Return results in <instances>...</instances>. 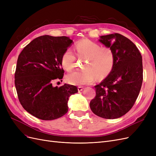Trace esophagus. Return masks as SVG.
<instances>
[{
  "mask_svg": "<svg viewBox=\"0 0 156 156\" xmlns=\"http://www.w3.org/2000/svg\"><path fill=\"white\" fill-rule=\"evenodd\" d=\"M83 89H84V88H83V87H78V91H79V92L82 91Z\"/></svg>",
  "mask_w": 156,
  "mask_h": 156,
  "instance_id": "1",
  "label": "esophagus"
}]
</instances>
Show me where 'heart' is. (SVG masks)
Masks as SVG:
<instances>
[{"instance_id":"obj_1","label":"heart","mask_w":156,"mask_h":156,"mask_svg":"<svg viewBox=\"0 0 156 156\" xmlns=\"http://www.w3.org/2000/svg\"><path fill=\"white\" fill-rule=\"evenodd\" d=\"M79 58L85 59L84 69L67 75L66 81L73 85H84L98 79H103L109 75L114 68L115 55L111 48L101 47L100 44L88 39L77 41L75 47ZM76 56L72 49H67L61 56V64L64 69L71 71L75 66Z\"/></svg>"}]
</instances>
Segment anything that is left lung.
<instances>
[{
	"label": "left lung",
	"mask_w": 156,
	"mask_h": 156,
	"mask_svg": "<svg viewBox=\"0 0 156 156\" xmlns=\"http://www.w3.org/2000/svg\"><path fill=\"white\" fill-rule=\"evenodd\" d=\"M100 41L112 49L115 55L111 73L96 85V96L90 107L97 116L115 119L124 115L133 107L143 80L142 56L136 45L123 35L100 36Z\"/></svg>",
	"instance_id": "1"
}]
</instances>
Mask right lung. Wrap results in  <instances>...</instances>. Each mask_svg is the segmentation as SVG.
Wrapping results in <instances>:
<instances>
[{"instance_id": "add662e5", "label": "right lung", "mask_w": 156, "mask_h": 156, "mask_svg": "<svg viewBox=\"0 0 156 156\" xmlns=\"http://www.w3.org/2000/svg\"><path fill=\"white\" fill-rule=\"evenodd\" d=\"M72 41L66 36H41L25 47L18 56L15 86L19 101L37 119L51 120L64 116L68 111L69 97L78 92L73 85L52 84L63 78L61 56Z\"/></svg>"}]
</instances>
